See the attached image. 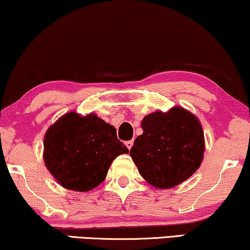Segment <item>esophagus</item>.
<instances>
[{
	"mask_svg": "<svg viewBox=\"0 0 250 250\" xmlns=\"http://www.w3.org/2000/svg\"><path fill=\"white\" fill-rule=\"evenodd\" d=\"M125 145H126V146H127V148H128L129 150H131V148L133 146V140H129V141H126Z\"/></svg>",
	"mask_w": 250,
	"mask_h": 250,
	"instance_id": "1",
	"label": "esophagus"
}]
</instances>
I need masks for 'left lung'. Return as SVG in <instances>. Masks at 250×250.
I'll list each match as a JSON object with an SVG mask.
<instances>
[{
    "label": "left lung",
    "instance_id": "obj_1",
    "mask_svg": "<svg viewBox=\"0 0 250 250\" xmlns=\"http://www.w3.org/2000/svg\"><path fill=\"white\" fill-rule=\"evenodd\" d=\"M143 133L129 155L143 179L159 189L182 183L199 168L205 140L198 119L183 108L156 111L142 121Z\"/></svg>",
    "mask_w": 250,
    "mask_h": 250
}]
</instances>
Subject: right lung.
Segmentation results:
<instances>
[{
	"mask_svg": "<svg viewBox=\"0 0 250 250\" xmlns=\"http://www.w3.org/2000/svg\"><path fill=\"white\" fill-rule=\"evenodd\" d=\"M127 152L114 126L93 114L82 117L69 112L44 138L47 169L61 186L81 192L104 182L116 157Z\"/></svg>",
	"mask_w": 250,
	"mask_h": 250,
	"instance_id": "right-lung-1",
	"label": "right lung"
}]
</instances>
